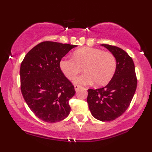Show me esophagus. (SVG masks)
<instances>
[{"label": "esophagus", "instance_id": "1", "mask_svg": "<svg viewBox=\"0 0 152 152\" xmlns=\"http://www.w3.org/2000/svg\"><path fill=\"white\" fill-rule=\"evenodd\" d=\"M80 88H81V86L77 85V84L74 85V88H75V91H78V89H79Z\"/></svg>", "mask_w": 152, "mask_h": 152}]
</instances>
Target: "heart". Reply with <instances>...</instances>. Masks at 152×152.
<instances>
[{
    "mask_svg": "<svg viewBox=\"0 0 152 152\" xmlns=\"http://www.w3.org/2000/svg\"><path fill=\"white\" fill-rule=\"evenodd\" d=\"M60 69L69 79H74L83 70V74L75 83L88 85L95 82L102 86L111 81L117 69L115 56L111 52L91 47L78 49L73 53V58L64 57L60 60Z\"/></svg>",
    "mask_w": 152,
    "mask_h": 152,
    "instance_id": "b5f03b06",
    "label": "heart"
}]
</instances>
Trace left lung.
Instances as JSON below:
<instances>
[{"mask_svg":"<svg viewBox=\"0 0 152 152\" xmlns=\"http://www.w3.org/2000/svg\"><path fill=\"white\" fill-rule=\"evenodd\" d=\"M115 56L117 69L107 86L88 90L87 102L97 120L110 122L121 116L128 108L137 88V79L132 58L118 47L102 45Z\"/></svg>","mask_w":152,"mask_h":152,"instance_id":"obj_1","label":"left lung"}]
</instances>
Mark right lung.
Wrapping results in <instances>:
<instances>
[{
    "label": "right lung",
    "mask_w": 152,
    "mask_h": 152,
    "mask_svg": "<svg viewBox=\"0 0 152 152\" xmlns=\"http://www.w3.org/2000/svg\"><path fill=\"white\" fill-rule=\"evenodd\" d=\"M76 47L42 42L31 49L22 61L20 70L22 94L32 113L43 121L50 123L61 121L70 113L69 102L76 91L61 71L59 62Z\"/></svg>",
    "instance_id": "add662e5"
}]
</instances>
